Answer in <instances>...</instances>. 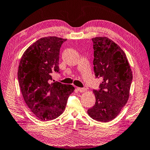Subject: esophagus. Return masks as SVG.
Returning a JSON list of instances; mask_svg holds the SVG:
<instances>
[{"mask_svg": "<svg viewBox=\"0 0 150 150\" xmlns=\"http://www.w3.org/2000/svg\"><path fill=\"white\" fill-rule=\"evenodd\" d=\"M77 90H78V91H79L80 93H83V92H85V91H86V88H80V87H78V88H77Z\"/></svg>", "mask_w": 150, "mask_h": 150, "instance_id": "obj_1", "label": "esophagus"}]
</instances>
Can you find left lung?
<instances>
[{"label":"left lung","instance_id":"left-lung-1","mask_svg":"<svg viewBox=\"0 0 150 150\" xmlns=\"http://www.w3.org/2000/svg\"><path fill=\"white\" fill-rule=\"evenodd\" d=\"M94 71L103 79L98 90H93L95 105L88 109L89 116L103 122L113 120L126 105L130 95L132 72L120 47L106 37L92 38Z\"/></svg>","mask_w":150,"mask_h":150}]
</instances>
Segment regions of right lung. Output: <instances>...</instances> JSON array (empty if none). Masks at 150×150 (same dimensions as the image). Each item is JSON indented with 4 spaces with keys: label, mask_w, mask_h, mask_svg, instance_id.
I'll return each mask as SVG.
<instances>
[{
    "label": "right lung",
    "mask_w": 150,
    "mask_h": 150,
    "mask_svg": "<svg viewBox=\"0 0 150 150\" xmlns=\"http://www.w3.org/2000/svg\"><path fill=\"white\" fill-rule=\"evenodd\" d=\"M66 40L55 36L40 38L25 51L19 63L18 79L25 103L42 121L62 115L75 90L71 85L50 83L52 73L59 71V50Z\"/></svg>",
    "instance_id": "right-lung-1"
}]
</instances>
